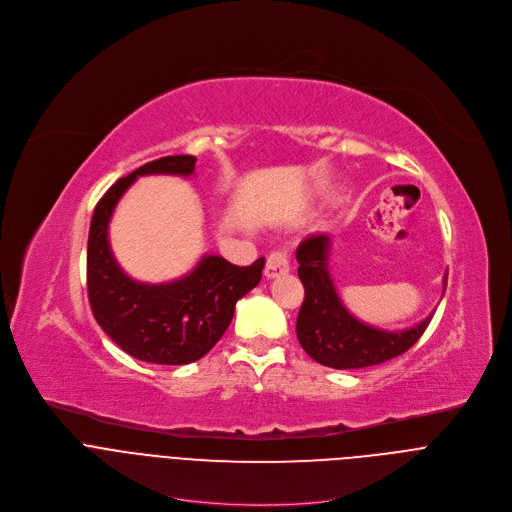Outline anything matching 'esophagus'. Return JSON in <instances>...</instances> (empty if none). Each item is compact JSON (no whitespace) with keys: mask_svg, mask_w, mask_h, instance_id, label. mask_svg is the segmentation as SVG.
I'll return each mask as SVG.
<instances>
[{"mask_svg":"<svg viewBox=\"0 0 512 512\" xmlns=\"http://www.w3.org/2000/svg\"><path fill=\"white\" fill-rule=\"evenodd\" d=\"M289 271V257L285 251H271L267 257V265H265V275L269 279L279 277L283 273Z\"/></svg>","mask_w":512,"mask_h":512,"instance_id":"34e87169","label":"esophagus"}]
</instances>
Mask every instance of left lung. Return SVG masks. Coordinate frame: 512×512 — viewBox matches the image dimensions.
<instances>
[{"label":"left lung","instance_id":"left-lung-1","mask_svg":"<svg viewBox=\"0 0 512 512\" xmlns=\"http://www.w3.org/2000/svg\"><path fill=\"white\" fill-rule=\"evenodd\" d=\"M330 237H306L296 259L298 275L304 283V304L298 314V340L302 348L324 367L346 371L364 369L407 352L425 332L431 316L409 330L387 332L358 322L342 306L328 273ZM448 275L444 277L446 291Z\"/></svg>","mask_w":512,"mask_h":512}]
</instances>
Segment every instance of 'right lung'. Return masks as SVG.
I'll return each mask as SVG.
<instances>
[{"label": "right lung", "instance_id": "1", "mask_svg": "<svg viewBox=\"0 0 512 512\" xmlns=\"http://www.w3.org/2000/svg\"><path fill=\"white\" fill-rule=\"evenodd\" d=\"M194 156H166L119 178L97 202L87 245V291L103 332L133 358L188 364L202 358L229 328L237 302L261 281L265 259L247 267L206 255L186 277L150 285L127 277L109 247V218L137 176L194 172Z\"/></svg>", "mask_w": 512, "mask_h": 512}]
</instances>
